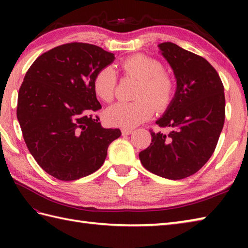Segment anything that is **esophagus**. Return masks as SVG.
I'll return each instance as SVG.
<instances>
[{"label": "esophagus", "instance_id": "esophagus-1", "mask_svg": "<svg viewBox=\"0 0 248 248\" xmlns=\"http://www.w3.org/2000/svg\"><path fill=\"white\" fill-rule=\"evenodd\" d=\"M133 133V130L132 129H124L123 130V134H124V135H130V134H132Z\"/></svg>", "mask_w": 248, "mask_h": 248}]
</instances>
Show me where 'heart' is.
<instances>
[{
  "label": "heart",
  "instance_id": "b5f03b06",
  "mask_svg": "<svg viewBox=\"0 0 248 248\" xmlns=\"http://www.w3.org/2000/svg\"><path fill=\"white\" fill-rule=\"evenodd\" d=\"M120 69L125 76L140 80L136 93L139 100L134 102H118L105 112L109 124L123 128H134L152 117L155 107L164 109L171 102L175 83L164 71L160 61L145 54H135L120 62ZM94 93L104 102L113 101L115 97L116 76L110 67H104L93 78Z\"/></svg>",
  "mask_w": 248,
  "mask_h": 248
}]
</instances>
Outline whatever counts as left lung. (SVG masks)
Instances as JSON below:
<instances>
[{"instance_id":"obj_1","label":"left lung","mask_w":248,"mask_h":248,"mask_svg":"<svg viewBox=\"0 0 248 248\" xmlns=\"http://www.w3.org/2000/svg\"><path fill=\"white\" fill-rule=\"evenodd\" d=\"M177 80L175 97L156 124L170 133L154 132L140 152L147 170L170 180L194 175L211 157L225 121V93L217 70L203 57L176 44L159 45Z\"/></svg>"}]
</instances>
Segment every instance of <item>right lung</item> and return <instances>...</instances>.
<instances>
[{"instance_id": "obj_1", "label": "right lung", "mask_w": 248, "mask_h": 248, "mask_svg": "<svg viewBox=\"0 0 248 248\" xmlns=\"http://www.w3.org/2000/svg\"><path fill=\"white\" fill-rule=\"evenodd\" d=\"M115 60L98 46L71 43L41 54L18 93L17 118L31 155L49 175L72 181L98 170L121 135L104 129L93 87L96 73Z\"/></svg>"}]
</instances>
